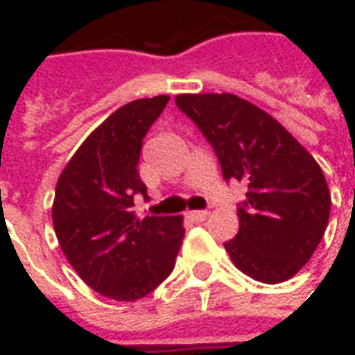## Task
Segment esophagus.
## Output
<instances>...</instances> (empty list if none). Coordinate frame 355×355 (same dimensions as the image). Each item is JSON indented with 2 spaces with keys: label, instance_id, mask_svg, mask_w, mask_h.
<instances>
[{
  "label": "esophagus",
  "instance_id": "34e87169",
  "mask_svg": "<svg viewBox=\"0 0 355 355\" xmlns=\"http://www.w3.org/2000/svg\"><path fill=\"white\" fill-rule=\"evenodd\" d=\"M188 216H190L192 220H196V223H201V220H205V218H207L209 213L207 211H190Z\"/></svg>",
  "mask_w": 355,
  "mask_h": 355
}]
</instances>
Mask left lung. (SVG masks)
I'll list each match as a JSON object with an SVG mask.
<instances>
[{
	"label": "left lung",
	"mask_w": 355,
	"mask_h": 355,
	"mask_svg": "<svg viewBox=\"0 0 355 355\" xmlns=\"http://www.w3.org/2000/svg\"><path fill=\"white\" fill-rule=\"evenodd\" d=\"M177 106L211 142L226 180L245 182L239 230L224 243L238 270L282 283L312 259L331 193L312 154L268 112L232 93L177 94Z\"/></svg>",
	"instance_id": "obj_1"
}]
</instances>
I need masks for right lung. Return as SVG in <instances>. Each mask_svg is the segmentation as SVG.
I'll list each match as a JSON object with an SVG mask.
<instances>
[{"label":"right lung","instance_id":"add662e5","mask_svg":"<svg viewBox=\"0 0 355 355\" xmlns=\"http://www.w3.org/2000/svg\"><path fill=\"white\" fill-rule=\"evenodd\" d=\"M169 102L139 98L106 117L60 173L53 201L58 245L91 289L132 302L167 279L182 245V215L137 218L142 139Z\"/></svg>","mask_w":355,"mask_h":355}]
</instances>
